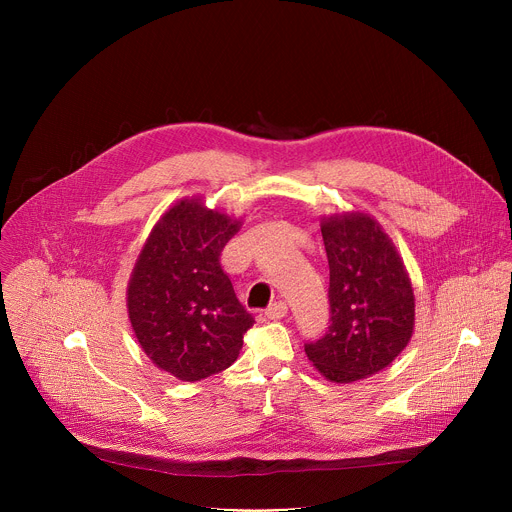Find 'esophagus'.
<instances>
[{
    "instance_id": "34e87169",
    "label": "esophagus",
    "mask_w": 512,
    "mask_h": 512,
    "mask_svg": "<svg viewBox=\"0 0 512 512\" xmlns=\"http://www.w3.org/2000/svg\"><path fill=\"white\" fill-rule=\"evenodd\" d=\"M265 316H267L269 320H279V318L287 316V304H285V302H275V304H271V306L265 310Z\"/></svg>"
}]
</instances>
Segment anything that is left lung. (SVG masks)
I'll return each mask as SVG.
<instances>
[{"label":"left lung","instance_id":"8db88e82","mask_svg":"<svg viewBox=\"0 0 512 512\" xmlns=\"http://www.w3.org/2000/svg\"><path fill=\"white\" fill-rule=\"evenodd\" d=\"M330 267V322L306 342L316 369L334 383L367 379L395 360L413 334L415 298L391 239L362 212L322 223Z\"/></svg>","mask_w":512,"mask_h":512}]
</instances>
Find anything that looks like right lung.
<instances>
[{"label":"right lung","instance_id":"1","mask_svg":"<svg viewBox=\"0 0 512 512\" xmlns=\"http://www.w3.org/2000/svg\"><path fill=\"white\" fill-rule=\"evenodd\" d=\"M237 231L231 216L182 200L162 216L135 263L127 289L133 332L145 354L180 381L229 369L255 324L221 265Z\"/></svg>","mask_w":512,"mask_h":512}]
</instances>
